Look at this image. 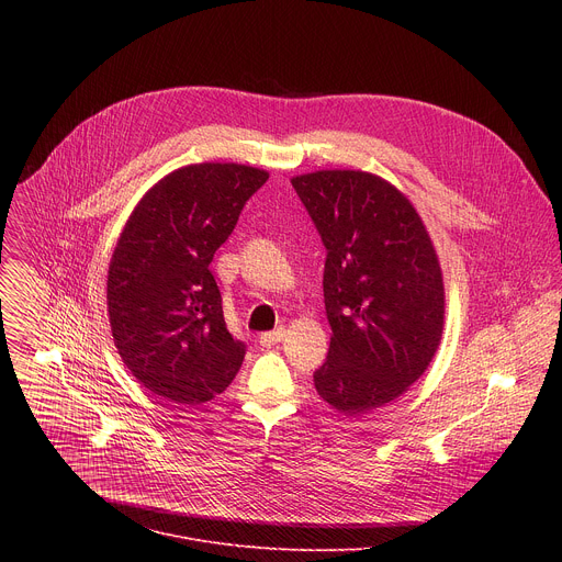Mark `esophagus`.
<instances>
[{"instance_id": "esophagus-1", "label": "esophagus", "mask_w": 562, "mask_h": 562, "mask_svg": "<svg viewBox=\"0 0 562 562\" xmlns=\"http://www.w3.org/2000/svg\"><path fill=\"white\" fill-rule=\"evenodd\" d=\"M284 336H286V329H284V327H278V329H273V331L262 334V336H260V345H262V347L278 345V342H282V340H284Z\"/></svg>"}]
</instances>
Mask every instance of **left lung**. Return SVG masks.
I'll return each mask as SVG.
<instances>
[{"mask_svg":"<svg viewBox=\"0 0 562 562\" xmlns=\"http://www.w3.org/2000/svg\"><path fill=\"white\" fill-rule=\"evenodd\" d=\"M327 249V362L317 395L347 416L403 395L442 338L445 284L431 237L407 195L367 171L291 180Z\"/></svg>","mask_w":562,"mask_h":562,"instance_id":"1","label":"left lung"}]
</instances>
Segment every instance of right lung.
I'll return each mask as SVG.
<instances>
[{"label":"right lung","instance_id":"add662e5","mask_svg":"<svg viewBox=\"0 0 562 562\" xmlns=\"http://www.w3.org/2000/svg\"><path fill=\"white\" fill-rule=\"evenodd\" d=\"M269 173L202 162L159 180L133 209L109 265L115 347L131 373L173 405H202L243 367L209 269Z\"/></svg>","mask_w":562,"mask_h":562}]
</instances>
